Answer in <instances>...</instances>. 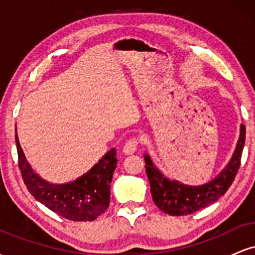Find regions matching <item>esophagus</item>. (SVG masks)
<instances>
[{"mask_svg": "<svg viewBox=\"0 0 255 255\" xmlns=\"http://www.w3.org/2000/svg\"><path fill=\"white\" fill-rule=\"evenodd\" d=\"M137 144H139V141H137L136 139L128 140V141L125 144L124 150H122V151H124L125 154H133L134 152L136 151Z\"/></svg>", "mask_w": 255, "mask_h": 255, "instance_id": "obj_1", "label": "esophagus"}]
</instances>
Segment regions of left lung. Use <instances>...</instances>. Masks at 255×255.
Listing matches in <instances>:
<instances>
[{
    "mask_svg": "<svg viewBox=\"0 0 255 255\" xmlns=\"http://www.w3.org/2000/svg\"><path fill=\"white\" fill-rule=\"evenodd\" d=\"M246 141V127L240 126V135L235 150L227 165L212 180L203 184H186L169 178L154 165L150 154H144L146 174L150 181L151 194L154 204L169 216H187L217 201L233 183L240 168Z\"/></svg>",
    "mask_w": 255,
    "mask_h": 255,
    "instance_id": "8db88e82",
    "label": "left lung"
}]
</instances>
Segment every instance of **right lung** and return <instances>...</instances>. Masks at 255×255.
I'll use <instances>...</instances> for the list:
<instances>
[{"label":"right lung","instance_id":"obj_1","mask_svg":"<svg viewBox=\"0 0 255 255\" xmlns=\"http://www.w3.org/2000/svg\"><path fill=\"white\" fill-rule=\"evenodd\" d=\"M15 144L26 187L44 206L74 222H92L107 211L110 204V183L118 165L115 148L108 151L89 171L74 181L52 183L32 169L20 146L17 133Z\"/></svg>","mask_w":255,"mask_h":255}]
</instances>
